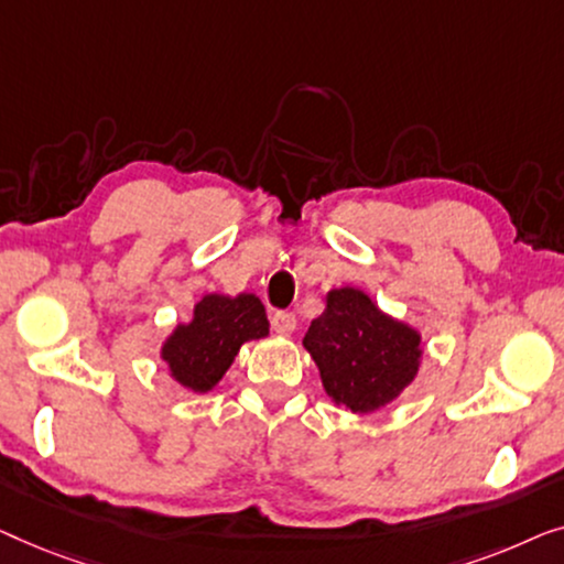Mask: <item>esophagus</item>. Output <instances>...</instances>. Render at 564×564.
<instances>
[{"mask_svg": "<svg viewBox=\"0 0 564 564\" xmlns=\"http://www.w3.org/2000/svg\"><path fill=\"white\" fill-rule=\"evenodd\" d=\"M271 324H273V329L279 332V335H291V332L296 329V314H293V312H275L271 316Z\"/></svg>", "mask_w": 564, "mask_h": 564, "instance_id": "obj_1", "label": "esophagus"}]
</instances>
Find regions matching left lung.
I'll list each match as a JSON object with an SVG mask.
<instances>
[{"instance_id":"1","label":"left lung","mask_w":564,"mask_h":564,"mask_svg":"<svg viewBox=\"0 0 564 564\" xmlns=\"http://www.w3.org/2000/svg\"><path fill=\"white\" fill-rule=\"evenodd\" d=\"M419 335L393 322L358 289H335L316 316L304 347L335 403L362 414L395 399L419 370Z\"/></svg>"}]
</instances>
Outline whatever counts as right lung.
<instances>
[{
  "mask_svg": "<svg viewBox=\"0 0 564 564\" xmlns=\"http://www.w3.org/2000/svg\"><path fill=\"white\" fill-rule=\"evenodd\" d=\"M268 335L265 308L258 296H204L194 308L192 324H181L163 347V360L181 386L209 391L232 365L248 339Z\"/></svg>",
  "mask_w": 564,
  "mask_h": 564,
  "instance_id": "1",
  "label": "right lung"
}]
</instances>
